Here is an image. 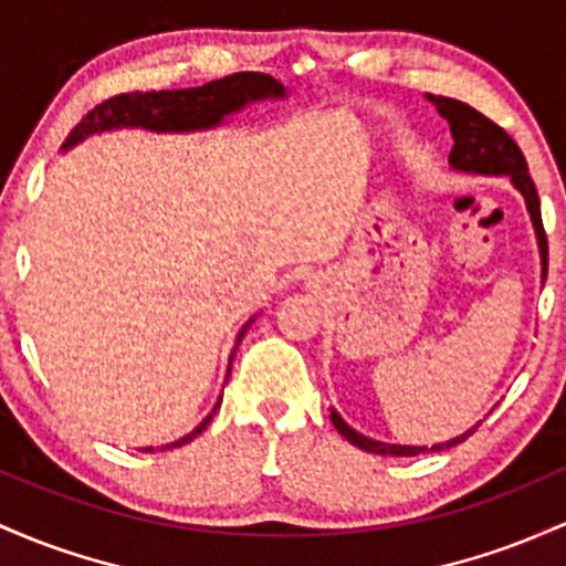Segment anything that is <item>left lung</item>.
Instances as JSON below:
<instances>
[{"instance_id": "left-lung-1", "label": "left lung", "mask_w": 566, "mask_h": 566, "mask_svg": "<svg viewBox=\"0 0 566 566\" xmlns=\"http://www.w3.org/2000/svg\"><path fill=\"white\" fill-rule=\"evenodd\" d=\"M427 102L434 104V109L440 112V117H446L451 128V139H454V147H451L449 166L454 171L462 174H486V177H511V185L524 196L526 212H530L532 228H535V239L539 247V265H543V282L545 273H548V241H545L543 231V217H539V198L537 188L530 177V166H526L524 153L518 150V145L502 132L496 123L489 120L486 115L470 107V104L457 102V98L446 96H432L427 93ZM331 421L333 427L349 440L357 449L370 451V454L381 457H419V454H432V451H446L454 449L457 443L468 440L470 434L478 430V424L470 427L468 432L457 434V438L446 440V443H432V446H402V443H384V440H374L368 434L357 432L354 427L346 424L340 419V413L331 408Z\"/></svg>"}]
</instances>
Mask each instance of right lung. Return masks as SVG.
Listing matches in <instances>:
<instances>
[{"mask_svg":"<svg viewBox=\"0 0 566 566\" xmlns=\"http://www.w3.org/2000/svg\"><path fill=\"white\" fill-rule=\"evenodd\" d=\"M276 98H287V88H284L279 80L269 77V74L260 72H239L228 74L222 80H212V83L201 85V88H182V91H150V93H120V96H112L107 102L96 104L77 126L72 128L66 142L61 145V153L72 150L80 142H85L93 134H107V132H120V128H142V132H155V134H192V132H209V128L226 126L233 115H239L241 109H247L250 104L258 102H276ZM254 316L241 327L235 335L233 354L239 349L241 338L250 331ZM231 354V359H233ZM228 374H231V365H228ZM220 400L214 402L212 413L196 427V430L182 434L179 440L158 446H145V454H155V451H171L179 446L190 443L192 438H198L209 427L212 416L220 408Z\"/></svg>","mask_w":566,"mask_h":566,"instance_id":"1","label":"right lung"}]
</instances>
